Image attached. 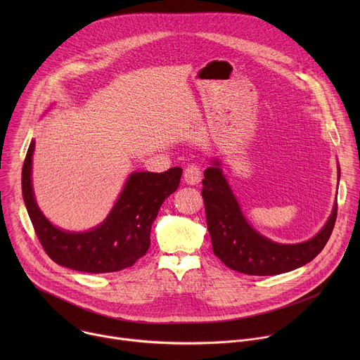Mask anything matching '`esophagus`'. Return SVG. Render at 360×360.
Masks as SVG:
<instances>
[{
  "label": "esophagus",
  "mask_w": 360,
  "mask_h": 360,
  "mask_svg": "<svg viewBox=\"0 0 360 360\" xmlns=\"http://www.w3.org/2000/svg\"><path fill=\"white\" fill-rule=\"evenodd\" d=\"M184 179L188 185H196L200 182V168L195 164H189L185 167L184 171Z\"/></svg>",
  "instance_id": "esophagus-1"
}]
</instances>
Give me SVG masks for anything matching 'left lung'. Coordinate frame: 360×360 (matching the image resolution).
Segmentation results:
<instances>
[{"instance_id": "1", "label": "left lung", "mask_w": 360, "mask_h": 360, "mask_svg": "<svg viewBox=\"0 0 360 360\" xmlns=\"http://www.w3.org/2000/svg\"><path fill=\"white\" fill-rule=\"evenodd\" d=\"M219 165L215 160L212 167L205 169L202 198L214 253L228 268L246 275L268 276L290 272L316 258L332 235L338 203L312 239L293 245L278 243L248 224Z\"/></svg>"}]
</instances>
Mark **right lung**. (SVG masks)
I'll return each instance as SVG.
<instances>
[{
  "label": "right lung",
  "mask_w": 360,
  "mask_h": 360,
  "mask_svg": "<svg viewBox=\"0 0 360 360\" xmlns=\"http://www.w3.org/2000/svg\"><path fill=\"white\" fill-rule=\"evenodd\" d=\"M31 141L22 165V196L34 231L56 264L88 274L118 272L132 266L146 253L150 228L164 200L181 182L182 168L165 172H134L107 219L88 232H68L51 224L39 211L31 182Z\"/></svg>",
  "instance_id": "add662e5"
}]
</instances>
